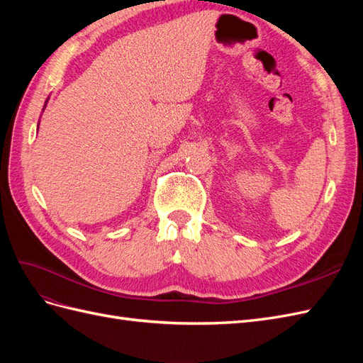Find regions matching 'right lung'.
Returning <instances> with one entry per match:
<instances>
[{
  "label": "right lung",
  "mask_w": 363,
  "mask_h": 363,
  "mask_svg": "<svg viewBox=\"0 0 363 363\" xmlns=\"http://www.w3.org/2000/svg\"><path fill=\"white\" fill-rule=\"evenodd\" d=\"M47 103H48V100L45 101V106H47ZM45 106H43V108H45ZM38 127H39V124H38Z\"/></svg>",
  "instance_id": "obj_1"
}]
</instances>
